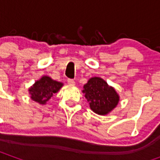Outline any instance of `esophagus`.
<instances>
[{
	"label": "esophagus",
	"mask_w": 160,
	"mask_h": 160,
	"mask_svg": "<svg viewBox=\"0 0 160 160\" xmlns=\"http://www.w3.org/2000/svg\"><path fill=\"white\" fill-rule=\"evenodd\" d=\"M68 85H70V86H74V85H75V81L73 80H72V79H68Z\"/></svg>",
	"instance_id": "esophagus-1"
}]
</instances>
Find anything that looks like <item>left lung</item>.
<instances>
[{"mask_svg":"<svg viewBox=\"0 0 160 160\" xmlns=\"http://www.w3.org/2000/svg\"><path fill=\"white\" fill-rule=\"evenodd\" d=\"M82 92L94 113L108 115L117 107L120 96L113 87L100 77H92L83 87Z\"/></svg>","mask_w":160,"mask_h":160,"instance_id":"left-lung-1","label":"left lung"}]
</instances>
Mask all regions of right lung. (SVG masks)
I'll return each instance as SVG.
<instances>
[{
	"label": "right lung",
	"mask_w": 160,
	"mask_h": 160,
	"mask_svg": "<svg viewBox=\"0 0 160 160\" xmlns=\"http://www.w3.org/2000/svg\"><path fill=\"white\" fill-rule=\"evenodd\" d=\"M63 87V83L53 80L49 76L43 75L39 80L35 81L29 88L31 98L39 104H46L49 98L57 93Z\"/></svg>",
	"instance_id": "1"
}]
</instances>
